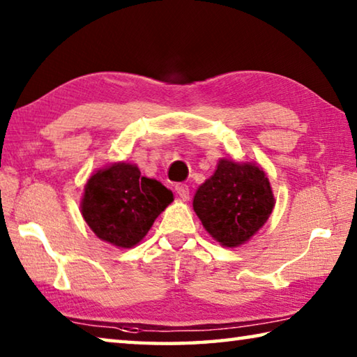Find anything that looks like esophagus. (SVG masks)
<instances>
[{
  "instance_id": "1",
  "label": "esophagus",
  "mask_w": 357,
  "mask_h": 357,
  "mask_svg": "<svg viewBox=\"0 0 357 357\" xmlns=\"http://www.w3.org/2000/svg\"><path fill=\"white\" fill-rule=\"evenodd\" d=\"M175 192H177L180 199H183V201H188L190 199V188L186 183H177L175 185Z\"/></svg>"
}]
</instances>
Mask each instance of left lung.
Instances as JSON below:
<instances>
[{
    "label": "left lung",
    "instance_id": "8db88e82",
    "mask_svg": "<svg viewBox=\"0 0 357 357\" xmlns=\"http://www.w3.org/2000/svg\"><path fill=\"white\" fill-rule=\"evenodd\" d=\"M192 208L218 243L235 248L264 227L274 208V196L259 166L222 158L215 174L197 188Z\"/></svg>",
    "mask_w": 357,
    "mask_h": 357
}]
</instances>
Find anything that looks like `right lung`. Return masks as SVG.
Masks as SVG:
<instances>
[{
	"label": "right lung",
	"instance_id": "1",
	"mask_svg": "<svg viewBox=\"0 0 357 357\" xmlns=\"http://www.w3.org/2000/svg\"><path fill=\"white\" fill-rule=\"evenodd\" d=\"M172 201V191L158 180L142 177L137 166L121 161L91 175L81 215L100 240L133 248Z\"/></svg>",
	"mask_w": 357,
	"mask_h": 357
}]
</instances>
